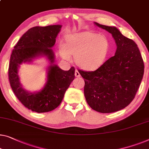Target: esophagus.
<instances>
[{
    "label": "esophagus",
    "instance_id": "esophagus-1",
    "mask_svg": "<svg viewBox=\"0 0 149 149\" xmlns=\"http://www.w3.org/2000/svg\"><path fill=\"white\" fill-rule=\"evenodd\" d=\"M74 75H75V77H81V74H80V73H79V72L78 70H77V69L75 70V72H74Z\"/></svg>",
    "mask_w": 149,
    "mask_h": 149
}]
</instances>
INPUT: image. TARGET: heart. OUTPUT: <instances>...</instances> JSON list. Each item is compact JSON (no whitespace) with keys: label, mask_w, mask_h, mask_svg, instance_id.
Wrapping results in <instances>:
<instances>
[{"label":"heart","mask_w":149,"mask_h":149,"mask_svg":"<svg viewBox=\"0 0 149 149\" xmlns=\"http://www.w3.org/2000/svg\"><path fill=\"white\" fill-rule=\"evenodd\" d=\"M109 44L105 36L91 31H82L66 36L65 44L60 47V54L69 60L74 56L77 65L85 70H94L104 63Z\"/></svg>","instance_id":"heart-1"}]
</instances>
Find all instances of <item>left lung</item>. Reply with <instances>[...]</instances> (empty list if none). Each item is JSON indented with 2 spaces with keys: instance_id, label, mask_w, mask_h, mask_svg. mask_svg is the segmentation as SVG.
Segmentation results:
<instances>
[{
  "instance_id": "left-lung-1",
  "label": "left lung",
  "mask_w": 149,
  "mask_h": 149,
  "mask_svg": "<svg viewBox=\"0 0 149 149\" xmlns=\"http://www.w3.org/2000/svg\"><path fill=\"white\" fill-rule=\"evenodd\" d=\"M95 24L111 33L117 45L116 54L96 70L79 72L85 81L84 94L89 106L100 113H112L134 100L143 77L144 62L132 40L116 27Z\"/></svg>"
}]
</instances>
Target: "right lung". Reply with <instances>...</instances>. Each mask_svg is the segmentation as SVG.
<instances>
[{
	"mask_svg": "<svg viewBox=\"0 0 149 149\" xmlns=\"http://www.w3.org/2000/svg\"><path fill=\"white\" fill-rule=\"evenodd\" d=\"M61 25L34 27L22 36L14 46L8 66V79L15 95L21 103L38 113L50 111L62 102L66 89L74 79V67L64 71L54 64L52 49ZM38 55H46L51 61L48 80L44 89L38 93H29L21 87L18 76L19 64L31 61Z\"/></svg>",
	"mask_w": 149,
	"mask_h": 149,
	"instance_id": "add662e5",
	"label": "right lung"
}]
</instances>
